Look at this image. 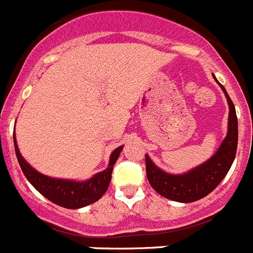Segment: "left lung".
Listing matches in <instances>:
<instances>
[{
	"label": "left lung",
	"mask_w": 253,
	"mask_h": 253,
	"mask_svg": "<svg viewBox=\"0 0 253 253\" xmlns=\"http://www.w3.org/2000/svg\"><path fill=\"white\" fill-rule=\"evenodd\" d=\"M215 78V77H213ZM215 81L217 79L215 78ZM219 83V82H217ZM225 93L229 105V120H228V134L216 153L206 163L192 169L191 171L172 175L157 168L152 160L146 155V172L151 187L163 197L176 202H194L206 197L216 188L220 182L225 178L230 166L234 161L237 144H238V120L235 107L230 97L226 93L224 85L219 83Z\"/></svg>",
	"instance_id": "left-lung-1"
}]
</instances>
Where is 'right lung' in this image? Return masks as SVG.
<instances>
[{"mask_svg":"<svg viewBox=\"0 0 253 253\" xmlns=\"http://www.w3.org/2000/svg\"><path fill=\"white\" fill-rule=\"evenodd\" d=\"M14 146L19 165H20L24 175L29 180L30 184L33 185L34 188L42 196H44L47 200L59 205V206L65 207V209H81V207L93 204L102 197L109 188L110 182H111V172L114 169V164L116 163V160H118L119 155L123 150V146H120L111 153L107 169L101 172H97L96 175H93L85 182H75V180L56 179L43 175L36 169H33L21 156L15 135Z\"/></svg>","mask_w":253,"mask_h":253,"instance_id":"right-lung-1","label":"right lung"}]
</instances>
